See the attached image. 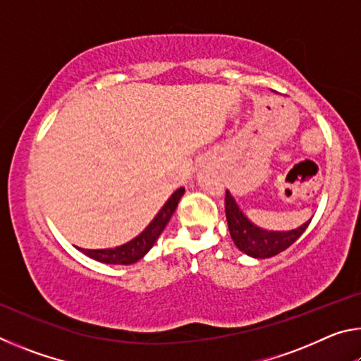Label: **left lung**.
Instances as JSON below:
<instances>
[{"label": "left lung", "mask_w": 361, "mask_h": 361, "mask_svg": "<svg viewBox=\"0 0 361 361\" xmlns=\"http://www.w3.org/2000/svg\"><path fill=\"white\" fill-rule=\"evenodd\" d=\"M226 219H228L229 232L235 247L252 258H271L282 253L283 250L293 245L302 232L307 229L310 219L299 228L293 231H266L253 224L243 215V212L235 204L229 191H226L224 197Z\"/></svg>", "instance_id": "8db88e82"}]
</instances>
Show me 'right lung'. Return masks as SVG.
Segmentation results:
<instances>
[{
  "instance_id": "right-lung-1",
  "label": "right lung",
  "mask_w": 361,
  "mask_h": 361,
  "mask_svg": "<svg viewBox=\"0 0 361 361\" xmlns=\"http://www.w3.org/2000/svg\"><path fill=\"white\" fill-rule=\"evenodd\" d=\"M183 194H185V188L176 189V191L170 195L167 202L164 204L162 209L159 210L154 219L148 224V228H146L142 234L137 235L135 239L124 243V245L105 250H81L84 255H87L89 258L100 262H106V264H132V262H137L149 252L151 247L154 245V242L159 239V235L162 234V231L166 229L169 219L172 218Z\"/></svg>"
}]
</instances>
